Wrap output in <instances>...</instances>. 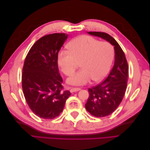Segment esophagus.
I'll return each mask as SVG.
<instances>
[{
  "label": "esophagus",
  "mask_w": 150,
  "mask_h": 150,
  "mask_svg": "<svg viewBox=\"0 0 150 150\" xmlns=\"http://www.w3.org/2000/svg\"><path fill=\"white\" fill-rule=\"evenodd\" d=\"M81 90L80 88H72L71 89V93H73V92H76V91H78Z\"/></svg>",
  "instance_id": "esophagus-1"
}]
</instances>
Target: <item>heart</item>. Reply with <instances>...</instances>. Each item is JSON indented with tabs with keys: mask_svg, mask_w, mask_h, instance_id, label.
Here are the masks:
<instances>
[{
	"mask_svg": "<svg viewBox=\"0 0 150 150\" xmlns=\"http://www.w3.org/2000/svg\"><path fill=\"white\" fill-rule=\"evenodd\" d=\"M67 51L58 55L57 63L62 72L70 76L79 63L81 69L68 79L74 85L85 84L92 79L96 82L103 80L110 71L115 56V49L108 42L99 41L89 35H81L68 44Z\"/></svg>",
	"mask_w": 150,
	"mask_h": 150,
	"instance_id": "heart-1",
	"label": "heart"
}]
</instances>
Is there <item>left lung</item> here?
<instances>
[{
	"instance_id": "1",
	"label": "left lung",
	"mask_w": 150,
	"mask_h": 150,
	"mask_svg": "<svg viewBox=\"0 0 150 150\" xmlns=\"http://www.w3.org/2000/svg\"><path fill=\"white\" fill-rule=\"evenodd\" d=\"M110 42L115 47V64L107 78L88 89L89 96L85 107L91 115L98 117L111 115L119 106L125 94L128 76V64L125 54L116 40L103 32H89Z\"/></svg>"
}]
</instances>
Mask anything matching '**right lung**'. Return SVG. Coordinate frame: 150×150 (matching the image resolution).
Here are the masks:
<instances>
[{"mask_svg": "<svg viewBox=\"0 0 150 150\" xmlns=\"http://www.w3.org/2000/svg\"><path fill=\"white\" fill-rule=\"evenodd\" d=\"M64 33L43 36L25 57L22 87L29 107L35 115L46 120L57 117L71 93L64 91L59 72L58 53L67 38Z\"/></svg>", "mask_w": 150, "mask_h": 150, "instance_id": "1", "label": "right lung"}]
</instances>
